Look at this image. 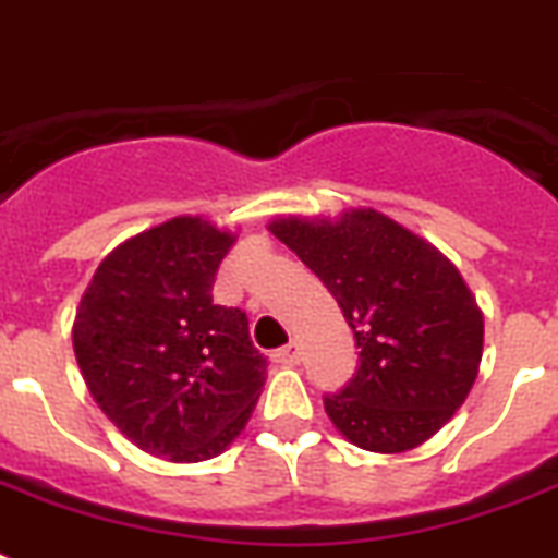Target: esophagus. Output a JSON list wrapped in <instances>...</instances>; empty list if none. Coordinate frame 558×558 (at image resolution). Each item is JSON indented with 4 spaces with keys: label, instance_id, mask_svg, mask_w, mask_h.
<instances>
[{
    "label": "esophagus",
    "instance_id": "34e87169",
    "mask_svg": "<svg viewBox=\"0 0 558 558\" xmlns=\"http://www.w3.org/2000/svg\"><path fill=\"white\" fill-rule=\"evenodd\" d=\"M271 357H275V361H278V364H283V366H294L298 361H301V350H298V343H289V347L278 350Z\"/></svg>",
    "mask_w": 558,
    "mask_h": 558
}]
</instances>
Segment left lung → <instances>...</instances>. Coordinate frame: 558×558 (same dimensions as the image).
Returning a JSON list of instances; mask_svg holds the SVG:
<instances>
[{
    "label": "left lung",
    "instance_id": "left-lung-1",
    "mask_svg": "<svg viewBox=\"0 0 558 558\" xmlns=\"http://www.w3.org/2000/svg\"><path fill=\"white\" fill-rule=\"evenodd\" d=\"M269 232L320 278L355 332V378L324 398L361 450L407 452L456 415L478 375L484 315L450 257L375 208L280 215Z\"/></svg>",
    "mask_w": 558,
    "mask_h": 558
}]
</instances>
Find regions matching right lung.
I'll return each instance as SVG.
<instances>
[{
	"label": "right lung",
	"instance_id": "1",
	"mask_svg": "<svg viewBox=\"0 0 558 558\" xmlns=\"http://www.w3.org/2000/svg\"><path fill=\"white\" fill-rule=\"evenodd\" d=\"M238 234L180 215L122 240L74 318V355L106 418L148 456L194 464L243 433L266 381L246 312L211 303Z\"/></svg>",
	"mask_w": 558,
	"mask_h": 558
}]
</instances>
